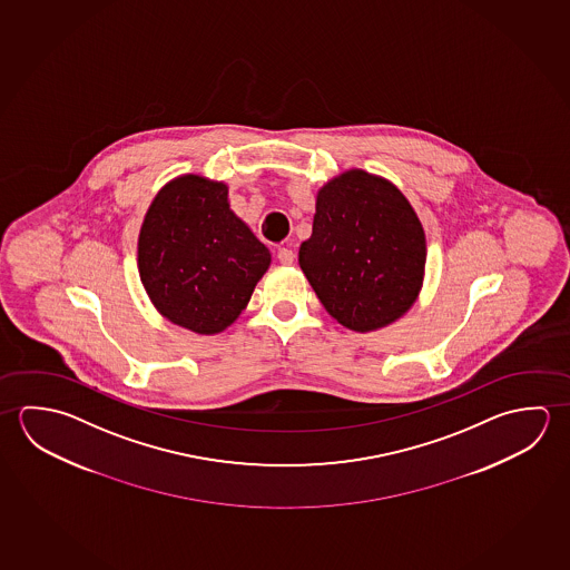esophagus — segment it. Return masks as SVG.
<instances>
[{
  "mask_svg": "<svg viewBox=\"0 0 570 570\" xmlns=\"http://www.w3.org/2000/svg\"><path fill=\"white\" fill-rule=\"evenodd\" d=\"M277 261L283 265H291L295 261V253L287 249V247H281V249H277Z\"/></svg>",
  "mask_w": 570,
  "mask_h": 570,
  "instance_id": "34e87169",
  "label": "esophagus"
}]
</instances>
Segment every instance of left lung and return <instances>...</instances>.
<instances>
[{
  "label": "left lung",
  "instance_id": "obj_1",
  "mask_svg": "<svg viewBox=\"0 0 570 570\" xmlns=\"http://www.w3.org/2000/svg\"><path fill=\"white\" fill-rule=\"evenodd\" d=\"M425 232L395 185L351 169L317 195L299 265L343 327L375 331L405 315L425 273Z\"/></svg>",
  "mask_w": 570,
  "mask_h": 570
}]
</instances>
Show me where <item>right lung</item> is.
Masks as SVG:
<instances>
[{
  "label": "right lung",
  "instance_id": "1",
  "mask_svg": "<svg viewBox=\"0 0 570 570\" xmlns=\"http://www.w3.org/2000/svg\"><path fill=\"white\" fill-rule=\"evenodd\" d=\"M139 277L157 311L199 335L222 333L252 299L271 253L229 209L227 185L184 175L165 185L139 233Z\"/></svg>",
  "mask_w": 570,
  "mask_h": 570
}]
</instances>
